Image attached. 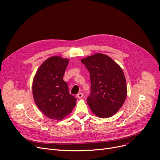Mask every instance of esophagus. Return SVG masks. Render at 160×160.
<instances>
[{
	"instance_id": "34e87169",
	"label": "esophagus",
	"mask_w": 160,
	"mask_h": 160,
	"mask_svg": "<svg viewBox=\"0 0 160 160\" xmlns=\"http://www.w3.org/2000/svg\"><path fill=\"white\" fill-rule=\"evenodd\" d=\"M83 96H84L83 93H78V94H77V95H76V98L80 99V98H82V97H83Z\"/></svg>"
}]
</instances>
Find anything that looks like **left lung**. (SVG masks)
Instances as JSON below:
<instances>
[{
    "instance_id": "1",
    "label": "left lung",
    "mask_w": 160,
    "mask_h": 160,
    "mask_svg": "<svg viewBox=\"0 0 160 160\" xmlns=\"http://www.w3.org/2000/svg\"><path fill=\"white\" fill-rule=\"evenodd\" d=\"M90 72L91 92L87 103L98 117L114 115L122 107L127 94L126 79L119 64L102 53L81 60Z\"/></svg>"
}]
</instances>
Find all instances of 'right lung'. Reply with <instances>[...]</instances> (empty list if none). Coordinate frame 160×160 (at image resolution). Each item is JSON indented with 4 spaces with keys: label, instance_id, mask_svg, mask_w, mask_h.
<instances>
[{
    "label": "right lung",
    "instance_id": "1",
    "mask_svg": "<svg viewBox=\"0 0 160 160\" xmlns=\"http://www.w3.org/2000/svg\"><path fill=\"white\" fill-rule=\"evenodd\" d=\"M69 60L61 57L47 58L38 68L33 81L35 104L49 119L60 121L76 105V99L70 94L63 76Z\"/></svg>",
    "mask_w": 160,
    "mask_h": 160
}]
</instances>
